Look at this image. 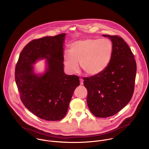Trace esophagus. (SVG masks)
Returning a JSON list of instances; mask_svg holds the SVG:
<instances>
[{
    "instance_id": "1",
    "label": "esophagus",
    "mask_w": 149,
    "mask_h": 149,
    "mask_svg": "<svg viewBox=\"0 0 149 149\" xmlns=\"http://www.w3.org/2000/svg\"><path fill=\"white\" fill-rule=\"evenodd\" d=\"M80 85H83V80L82 79H80Z\"/></svg>"
}]
</instances>
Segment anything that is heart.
Masks as SVG:
<instances>
[{"label":"heart","mask_w":149,"mask_h":149,"mask_svg":"<svg viewBox=\"0 0 149 149\" xmlns=\"http://www.w3.org/2000/svg\"><path fill=\"white\" fill-rule=\"evenodd\" d=\"M69 52L63 54V64L70 73L76 72L79 65L88 76H94L109 66L113 52L112 42L108 39H86L70 45Z\"/></svg>","instance_id":"b5f03b06"}]
</instances>
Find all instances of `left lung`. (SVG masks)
Returning a JSON list of instances; mask_svg holds the SVG:
<instances>
[{"label": "left lung", "instance_id": "8db88e82", "mask_svg": "<svg viewBox=\"0 0 149 149\" xmlns=\"http://www.w3.org/2000/svg\"><path fill=\"white\" fill-rule=\"evenodd\" d=\"M111 40L113 52L107 68L98 75L84 77L88 91L87 104L97 117L112 116L123 109L132 97L136 73L134 55L124 39L103 35Z\"/></svg>", "mask_w": 149, "mask_h": 149}]
</instances>
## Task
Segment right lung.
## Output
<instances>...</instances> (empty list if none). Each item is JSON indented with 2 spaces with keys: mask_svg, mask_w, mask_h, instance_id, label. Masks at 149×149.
I'll return each instance as SVG.
<instances>
[{
  "mask_svg": "<svg viewBox=\"0 0 149 149\" xmlns=\"http://www.w3.org/2000/svg\"><path fill=\"white\" fill-rule=\"evenodd\" d=\"M66 33L46 36L29 42L21 51L15 79L21 101L31 112L47 121H58L66 114L79 77L63 70ZM46 59L45 70L37 74L34 64Z\"/></svg>",
  "mask_w": 149,
  "mask_h": 149,
  "instance_id": "right-lung-1",
  "label": "right lung"
}]
</instances>
